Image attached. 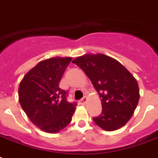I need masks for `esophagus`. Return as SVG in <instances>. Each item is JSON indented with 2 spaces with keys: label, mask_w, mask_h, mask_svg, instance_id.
<instances>
[{
  "label": "esophagus",
  "mask_w": 158,
  "mask_h": 158,
  "mask_svg": "<svg viewBox=\"0 0 158 158\" xmlns=\"http://www.w3.org/2000/svg\"><path fill=\"white\" fill-rule=\"evenodd\" d=\"M86 102H87V97H84L79 101V104H81V105H85Z\"/></svg>",
  "instance_id": "34e87169"
}]
</instances>
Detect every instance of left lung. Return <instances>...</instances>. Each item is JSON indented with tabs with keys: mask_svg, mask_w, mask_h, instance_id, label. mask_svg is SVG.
Wrapping results in <instances>:
<instances>
[{
	"mask_svg": "<svg viewBox=\"0 0 158 158\" xmlns=\"http://www.w3.org/2000/svg\"><path fill=\"white\" fill-rule=\"evenodd\" d=\"M72 62L84 71L101 98L102 112L93 121L108 131L123 127L139 102L136 79L119 61L101 53L84 54Z\"/></svg>",
	"mask_w": 158,
	"mask_h": 158,
	"instance_id": "obj_1",
	"label": "left lung"
}]
</instances>
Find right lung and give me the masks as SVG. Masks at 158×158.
I'll list each match as a JSON object with an SVG mask.
<instances>
[{
  "mask_svg": "<svg viewBox=\"0 0 158 158\" xmlns=\"http://www.w3.org/2000/svg\"><path fill=\"white\" fill-rule=\"evenodd\" d=\"M71 57H52L40 61L19 84L22 108L31 123L43 131L57 133L72 120L77 103L68 102L67 92L59 88Z\"/></svg>",
  "mask_w": 158,
  "mask_h": 158,
  "instance_id": "obj_1",
  "label": "right lung"
}]
</instances>
